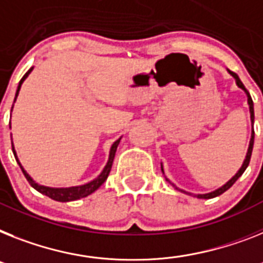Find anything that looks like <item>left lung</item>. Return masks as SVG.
I'll use <instances>...</instances> for the list:
<instances>
[{
	"label": "left lung",
	"mask_w": 263,
	"mask_h": 263,
	"mask_svg": "<svg viewBox=\"0 0 263 263\" xmlns=\"http://www.w3.org/2000/svg\"><path fill=\"white\" fill-rule=\"evenodd\" d=\"M229 72H230V75H231V77H233L234 79H235L236 84H238V87L242 88V90H243L245 92H246V95H247V103H249V108H250V118H251V123H254V105H253V99H251L250 94H249V91H247V90H246V87H245V86H243V83H242V82H240L239 77H238V75H236L235 72H233V71H230V69H229ZM253 145H254V129H253V132H251L250 144H249V149H247L246 158H245L243 164H242V166H240V168H239V171H238V172L235 173V176H233V177H231V179H230L229 181H227V183L224 184V185H222V186H220V188H218V190L212 191V192H210V194L195 195V196L199 197V199H212V197L219 196V195H222L223 192H226V191L229 190V188H231V186H233V184L235 183L236 180L239 179L240 176L243 175V172H245V171H246L247 166H249V162H250V158H251V152H253ZM161 171H162V172H164V169H162V165H161ZM165 179H166V177H165ZM166 181H168V183L171 184V185L175 186L176 190L181 191V192H185V191H183V190H180V188H177V186H176L175 184H173V183H171V181H169L168 179H166ZM185 194H188V192H185ZM190 195H191V194H190Z\"/></svg>",
	"instance_id": "left-lung-1"
}]
</instances>
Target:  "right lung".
Wrapping results in <instances>:
<instances>
[{
    "mask_svg": "<svg viewBox=\"0 0 263 263\" xmlns=\"http://www.w3.org/2000/svg\"><path fill=\"white\" fill-rule=\"evenodd\" d=\"M32 69H33V67L28 71L25 75L23 77V79L20 80L18 83V87H17V92H16V98L17 95H18V91L20 88H21V84H23V82L25 79H27V77L29 75L30 72H32ZM16 98H14V102H16ZM119 141H121V138H118V140L114 142V144L111 145V147H110V155H108V161L107 164H106V166L103 168V171H102V173L99 176H98L97 179H94L92 181H90V183L87 184H83V185H78V186H68V188H51V186H45V185H40V184L34 183L33 179L30 177L29 175L27 173V171L23 168V165H21V162L18 161V158H17V155H16V151H14V146H13L12 144V151H13V155H14V157H16V161L18 162L20 168H21V171H23L24 176L27 177V180L29 181V184L32 186H33L34 190L39 191L40 194L45 195V196L51 197V199H53V200L56 201H62V203H66V201H72V200H78V199H82V197H86L88 196V195H91L92 192H95V191L99 188V186L102 185V184L105 183L106 179H107L108 173H110V171H111V165H112V161H114V157H116V152H117V147H118V144Z\"/></svg>",
    "mask_w": 263,
    "mask_h": 263,
    "instance_id": "1",
    "label": "right lung"
}]
</instances>
